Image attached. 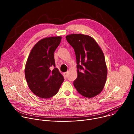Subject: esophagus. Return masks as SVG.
Returning a JSON list of instances; mask_svg holds the SVG:
<instances>
[{
    "mask_svg": "<svg viewBox=\"0 0 134 134\" xmlns=\"http://www.w3.org/2000/svg\"><path fill=\"white\" fill-rule=\"evenodd\" d=\"M64 75H65V77H67V75H68V72H65V73H64Z\"/></svg>",
    "mask_w": 134,
    "mask_h": 134,
    "instance_id": "esophagus-1",
    "label": "esophagus"
}]
</instances>
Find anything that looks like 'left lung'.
Listing matches in <instances>:
<instances>
[{
  "label": "left lung",
  "mask_w": 134,
  "mask_h": 134,
  "mask_svg": "<svg viewBox=\"0 0 134 134\" xmlns=\"http://www.w3.org/2000/svg\"><path fill=\"white\" fill-rule=\"evenodd\" d=\"M76 58L77 77L74 85L83 96L92 98L100 94L106 82L107 68L101 49L93 38L82 34L66 36Z\"/></svg>",
  "instance_id": "1"
}]
</instances>
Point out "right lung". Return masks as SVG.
I'll use <instances>...</instances> for the list:
<instances>
[{"mask_svg": "<svg viewBox=\"0 0 134 134\" xmlns=\"http://www.w3.org/2000/svg\"><path fill=\"white\" fill-rule=\"evenodd\" d=\"M61 36L48 37L40 40L32 48L27 58L25 76L29 87L36 96L48 99L58 92L64 81L55 68L54 52Z\"/></svg>", "mask_w": 134, "mask_h": 134, "instance_id": "right-lung-1", "label": "right lung"}]
</instances>
